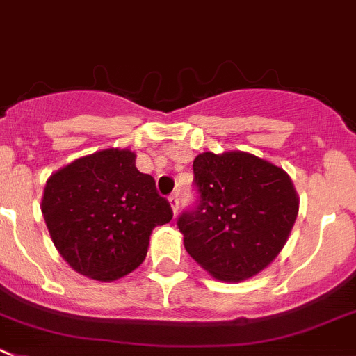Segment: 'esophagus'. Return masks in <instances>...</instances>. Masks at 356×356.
Returning a JSON list of instances; mask_svg holds the SVG:
<instances>
[{
    "mask_svg": "<svg viewBox=\"0 0 356 356\" xmlns=\"http://www.w3.org/2000/svg\"><path fill=\"white\" fill-rule=\"evenodd\" d=\"M168 202H170V207H172V211H174V214H177V211H179V198H177V195H172V197L168 198Z\"/></svg>",
    "mask_w": 356,
    "mask_h": 356,
    "instance_id": "1",
    "label": "esophagus"
}]
</instances>
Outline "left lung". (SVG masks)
<instances>
[{
	"label": "left lung",
	"instance_id": "left-lung-1",
	"mask_svg": "<svg viewBox=\"0 0 356 356\" xmlns=\"http://www.w3.org/2000/svg\"><path fill=\"white\" fill-rule=\"evenodd\" d=\"M193 174L198 200L177 219L186 251L219 281L253 277L277 257L293 228V182L283 168L242 151L202 152Z\"/></svg>",
	"mask_w": 356,
	"mask_h": 356
}]
</instances>
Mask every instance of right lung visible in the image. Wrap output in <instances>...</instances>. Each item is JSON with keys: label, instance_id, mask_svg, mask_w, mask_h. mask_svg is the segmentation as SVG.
<instances>
[{"label": "right lung", "instance_id": "right-lung-1", "mask_svg": "<svg viewBox=\"0 0 356 356\" xmlns=\"http://www.w3.org/2000/svg\"><path fill=\"white\" fill-rule=\"evenodd\" d=\"M42 214L66 264L96 281H115L145 260L151 232L174 216L135 152L105 149L49 177Z\"/></svg>", "mask_w": 356, "mask_h": 356}]
</instances>
